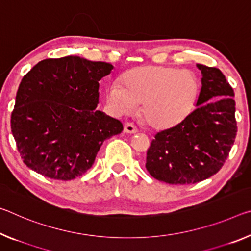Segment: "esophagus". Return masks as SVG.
Wrapping results in <instances>:
<instances>
[{
  "label": "esophagus",
  "instance_id": "1",
  "mask_svg": "<svg viewBox=\"0 0 251 251\" xmlns=\"http://www.w3.org/2000/svg\"><path fill=\"white\" fill-rule=\"evenodd\" d=\"M124 132L127 134H136L138 130L136 128V126H134L132 123H126L124 126Z\"/></svg>",
  "mask_w": 251,
  "mask_h": 251
}]
</instances>
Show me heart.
I'll return each mask as SVG.
<instances>
[{"label": "heart", "mask_w": 251, "mask_h": 251, "mask_svg": "<svg viewBox=\"0 0 251 251\" xmlns=\"http://www.w3.org/2000/svg\"><path fill=\"white\" fill-rule=\"evenodd\" d=\"M123 82L107 87L111 109L119 115L130 114L142 102L143 117L157 128L181 123L193 109L200 93L197 75L174 67H140L127 73Z\"/></svg>", "instance_id": "obj_1"}]
</instances>
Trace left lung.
<instances>
[{
  "instance_id": "8db88e82",
  "label": "left lung",
  "mask_w": 251,
  "mask_h": 251,
  "mask_svg": "<svg viewBox=\"0 0 251 251\" xmlns=\"http://www.w3.org/2000/svg\"><path fill=\"white\" fill-rule=\"evenodd\" d=\"M197 67L202 74L197 108L177 125L158 132L147 151L146 170L169 184H193L212 176L236 138L232 87L218 68Z\"/></svg>"
}]
</instances>
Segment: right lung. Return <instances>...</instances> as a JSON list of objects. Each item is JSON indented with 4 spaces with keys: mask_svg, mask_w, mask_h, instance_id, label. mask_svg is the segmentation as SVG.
Instances as JSON below:
<instances>
[{
    "mask_svg": "<svg viewBox=\"0 0 251 251\" xmlns=\"http://www.w3.org/2000/svg\"><path fill=\"white\" fill-rule=\"evenodd\" d=\"M114 66L78 55L38 62L20 83L11 129L25 164L69 181L93 166L105 140L122 133L118 119L97 110L99 80Z\"/></svg>",
    "mask_w": 251,
    "mask_h": 251,
    "instance_id": "add662e5",
    "label": "right lung"
}]
</instances>
